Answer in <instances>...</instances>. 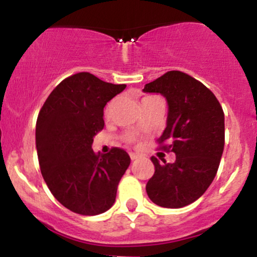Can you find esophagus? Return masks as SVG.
<instances>
[{
	"label": "esophagus",
	"instance_id": "obj_1",
	"mask_svg": "<svg viewBox=\"0 0 257 257\" xmlns=\"http://www.w3.org/2000/svg\"><path fill=\"white\" fill-rule=\"evenodd\" d=\"M139 157H140V156H139L138 153H131V158H132V161H135V159H138Z\"/></svg>",
	"mask_w": 257,
	"mask_h": 257
}]
</instances>
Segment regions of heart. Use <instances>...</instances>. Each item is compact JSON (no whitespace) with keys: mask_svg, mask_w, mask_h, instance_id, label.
Segmentation results:
<instances>
[{"mask_svg":"<svg viewBox=\"0 0 257 257\" xmlns=\"http://www.w3.org/2000/svg\"><path fill=\"white\" fill-rule=\"evenodd\" d=\"M128 140H133V138H132V137H129V138H128Z\"/></svg>","mask_w":257,"mask_h":257,"instance_id":"obj_1","label":"heart"}]
</instances>
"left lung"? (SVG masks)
<instances>
[{
    "label": "left lung",
    "instance_id": "1",
    "mask_svg": "<svg viewBox=\"0 0 257 257\" xmlns=\"http://www.w3.org/2000/svg\"><path fill=\"white\" fill-rule=\"evenodd\" d=\"M168 102L162 149L174 152V163L152 157L155 174L146 185L149 198L163 208L178 209L196 202L216 175L225 146V114L204 84L181 71H169L145 84Z\"/></svg>",
    "mask_w": 257,
    "mask_h": 257
}]
</instances>
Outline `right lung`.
<instances>
[{"mask_svg":"<svg viewBox=\"0 0 257 257\" xmlns=\"http://www.w3.org/2000/svg\"><path fill=\"white\" fill-rule=\"evenodd\" d=\"M125 84L79 72L49 94L36 123V149L42 176L53 196L81 215L105 213L131 164L124 150L94 153V137L104 128V107Z\"/></svg>","mask_w":257,"mask_h":257,"instance_id":"obj_1","label":"right lung"}]
</instances>
